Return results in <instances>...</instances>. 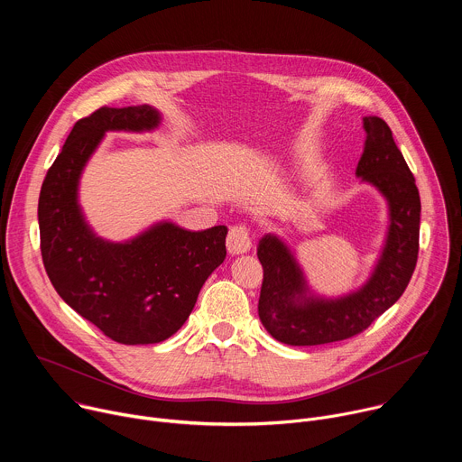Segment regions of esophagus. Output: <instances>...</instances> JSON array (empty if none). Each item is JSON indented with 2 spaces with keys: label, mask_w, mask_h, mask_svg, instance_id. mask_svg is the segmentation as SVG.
I'll list each match as a JSON object with an SVG mask.
<instances>
[{
  "label": "esophagus",
  "mask_w": 462,
  "mask_h": 462,
  "mask_svg": "<svg viewBox=\"0 0 462 462\" xmlns=\"http://www.w3.org/2000/svg\"><path fill=\"white\" fill-rule=\"evenodd\" d=\"M226 246L230 254H245L252 246V239L248 234V228L245 225H236L230 228L228 237H226Z\"/></svg>",
  "instance_id": "34e87169"
}]
</instances>
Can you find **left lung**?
<instances>
[{"label":"left lung","mask_w":462,"mask_h":462,"mask_svg":"<svg viewBox=\"0 0 462 462\" xmlns=\"http://www.w3.org/2000/svg\"><path fill=\"white\" fill-rule=\"evenodd\" d=\"M364 131L356 177L373 184L387 201L389 226L382 254L358 291L323 298L310 292L291 248L274 234L263 236L257 245L263 267L257 312L263 327L282 344L321 346L365 331L402 296L413 276L420 228L415 177L382 118L364 116Z\"/></svg>","instance_id":"obj_1"}]
</instances>
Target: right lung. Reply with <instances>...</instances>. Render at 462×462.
Here are the masks:
<instances>
[{
  "label": "right lung",
  "mask_w": 462,
  "mask_h": 462,
  "mask_svg": "<svg viewBox=\"0 0 462 462\" xmlns=\"http://www.w3.org/2000/svg\"><path fill=\"white\" fill-rule=\"evenodd\" d=\"M152 106L100 107L80 118L49 168L38 201L40 248L60 298L125 346L159 344L188 319L201 287L226 257L228 228L189 232L161 221L141 236L98 237L79 205L80 175L106 131H152Z\"/></svg>",
  "instance_id": "1"
}]
</instances>
